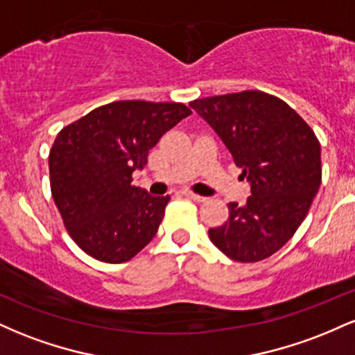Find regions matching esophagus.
I'll use <instances>...</instances> for the list:
<instances>
[{"mask_svg":"<svg viewBox=\"0 0 355 355\" xmlns=\"http://www.w3.org/2000/svg\"><path fill=\"white\" fill-rule=\"evenodd\" d=\"M182 193L185 195L187 198H190V200H193V202H205V200H207L205 197H202V195H197V193H193V191H190V190H183Z\"/></svg>","mask_w":355,"mask_h":355,"instance_id":"obj_1","label":"esophagus"}]
</instances>
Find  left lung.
Returning a JSON list of instances; mask_svg holds the SVG:
<instances>
[{"mask_svg":"<svg viewBox=\"0 0 355 355\" xmlns=\"http://www.w3.org/2000/svg\"><path fill=\"white\" fill-rule=\"evenodd\" d=\"M222 138L250 183L245 205L229 203V218L209 230L220 252L259 262L280 250L311 209L322 180L320 144L304 118L274 95L245 89L190 101Z\"/></svg>","mask_w":355,"mask_h":355,"instance_id":"8db88e82","label":"left lung"}]
</instances>
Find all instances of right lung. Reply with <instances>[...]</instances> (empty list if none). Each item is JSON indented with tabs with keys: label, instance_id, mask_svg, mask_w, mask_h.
Listing matches in <instances>:
<instances>
[{
	"label": "right lung",
	"instance_id": "right-lung-1",
	"mask_svg": "<svg viewBox=\"0 0 355 355\" xmlns=\"http://www.w3.org/2000/svg\"><path fill=\"white\" fill-rule=\"evenodd\" d=\"M191 113L183 103L113 101L73 121L50 150L51 195L70 237L107 263L133 259L155 237L166 197L132 185L148 150Z\"/></svg>",
	"mask_w": 355,
	"mask_h": 355
}]
</instances>
